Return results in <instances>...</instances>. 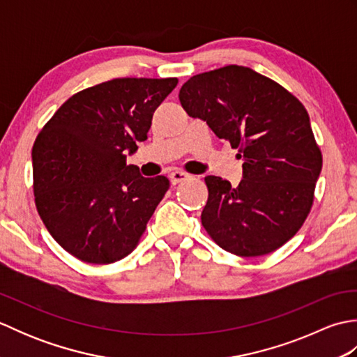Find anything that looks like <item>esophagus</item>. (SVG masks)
<instances>
[{"mask_svg":"<svg viewBox=\"0 0 357 357\" xmlns=\"http://www.w3.org/2000/svg\"><path fill=\"white\" fill-rule=\"evenodd\" d=\"M190 178H192L190 174L185 173V172H181V170H174V172L170 173V181H172L173 185H176L179 183H183V181H187Z\"/></svg>","mask_w":357,"mask_h":357,"instance_id":"esophagus-1","label":"esophagus"}]
</instances>
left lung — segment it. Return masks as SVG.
<instances>
[{
  "label": "left lung",
  "mask_w": 357,
  "mask_h": 357,
  "mask_svg": "<svg viewBox=\"0 0 357 357\" xmlns=\"http://www.w3.org/2000/svg\"><path fill=\"white\" fill-rule=\"evenodd\" d=\"M179 101L244 161L238 187L206 176L201 222L210 238L244 257L282 247L305 222L322 170L304 104L276 81L236 64L195 75L181 87Z\"/></svg>",
  "instance_id": "left-lung-1"
}]
</instances>
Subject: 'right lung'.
<instances>
[{
  "mask_svg": "<svg viewBox=\"0 0 357 357\" xmlns=\"http://www.w3.org/2000/svg\"><path fill=\"white\" fill-rule=\"evenodd\" d=\"M178 78H116L70 96L38 133L35 206L66 252L89 264L130 255L169 190L165 176L144 178L127 151L146 141L155 110Z\"/></svg>",
  "mask_w": 357,
  "mask_h": 357,
  "instance_id": "right-lung-1",
  "label": "right lung"
}]
</instances>
